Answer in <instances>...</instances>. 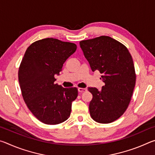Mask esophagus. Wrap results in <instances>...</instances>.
Returning <instances> with one entry per match:
<instances>
[{
	"label": "esophagus",
	"instance_id": "esophagus-1",
	"mask_svg": "<svg viewBox=\"0 0 155 155\" xmlns=\"http://www.w3.org/2000/svg\"><path fill=\"white\" fill-rule=\"evenodd\" d=\"M78 92H79V93H83V92H84V91H87V89L78 87Z\"/></svg>",
	"mask_w": 155,
	"mask_h": 155
}]
</instances>
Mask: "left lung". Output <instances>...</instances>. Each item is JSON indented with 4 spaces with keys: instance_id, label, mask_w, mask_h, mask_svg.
I'll list each match as a JSON object with an SVG mask.
<instances>
[{
    "instance_id": "1",
    "label": "left lung",
    "mask_w": 155,
    "mask_h": 155,
    "mask_svg": "<svg viewBox=\"0 0 155 155\" xmlns=\"http://www.w3.org/2000/svg\"><path fill=\"white\" fill-rule=\"evenodd\" d=\"M80 47L93 72L98 70L104 85L101 90L89 87L93 98L89 109L94 121L114 122L124 114L135 85L133 58L124 44L109 36L80 41Z\"/></svg>"
}]
</instances>
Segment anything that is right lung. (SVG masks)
Wrapping results in <instances>:
<instances>
[{"instance_id":"obj_1","label":"right lung","mask_w":155,"mask_h":155,"mask_svg":"<svg viewBox=\"0 0 155 155\" xmlns=\"http://www.w3.org/2000/svg\"><path fill=\"white\" fill-rule=\"evenodd\" d=\"M77 50L74 43L45 38L31 44L18 70L23 99L37 119L46 124H58L68 120L77 87L64 88L54 83V75Z\"/></svg>"}]
</instances>
